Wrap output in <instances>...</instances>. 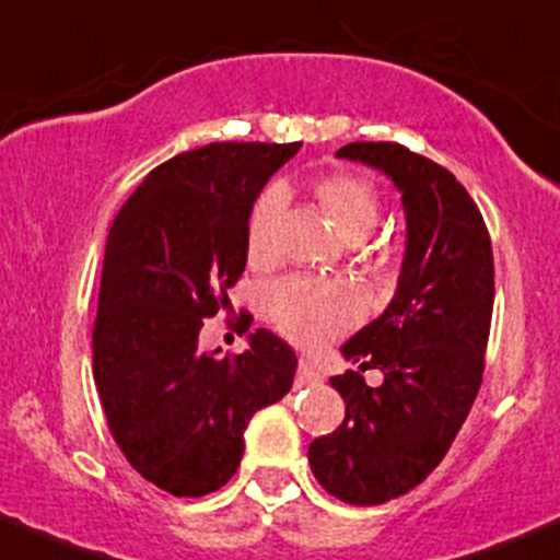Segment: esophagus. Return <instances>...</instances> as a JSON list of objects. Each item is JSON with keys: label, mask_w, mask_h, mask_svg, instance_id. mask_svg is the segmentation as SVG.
Instances as JSON below:
<instances>
[{"label": "esophagus", "mask_w": 560, "mask_h": 560, "mask_svg": "<svg viewBox=\"0 0 560 560\" xmlns=\"http://www.w3.org/2000/svg\"><path fill=\"white\" fill-rule=\"evenodd\" d=\"M322 383H324V374L318 372L311 361H300L294 385H298V388H305V385H322Z\"/></svg>", "instance_id": "esophagus-1"}]
</instances>
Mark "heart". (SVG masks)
I'll return each mask as SVG.
<instances>
[{
    "mask_svg": "<svg viewBox=\"0 0 560 560\" xmlns=\"http://www.w3.org/2000/svg\"><path fill=\"white\" fill-rule=\"evenodd\" d=\"M324 212L342 236H366L380 220V194L372 180L350 172L324 177L316 186ZM284 207V190L270 186L262 190L249 218L247 242L252 255H262L270 247L276 218ZM268 308L279 327L303 342L322 346L342 331L359 316V300L348 284H311L303 279H284L270 287Z\"/></svg>",
    "mask_w": 560,
    "mask_h": 560,
    "instance_id": "heart-1",
    "label": "heart"
}]
</instances>
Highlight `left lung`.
I'll return each mask as SVG.
<instances>
[{"label": "left lung", "instance_id": "obj_1", "mask_svg": "<svg viewBox=\"0 0 560 560\" xmlns=\"http://www.w3.org/2000/svg\"><path fill=\"white\" fill-rule=\"evenodd\" d=\"M337 156L390 177L407 214V249L388 308L340 348L359 364L329 380L346 420L313 441L308 463L337 500L383 505L435 470L476 401L494 257L476 201L450 170L398 143H348ZM366 369L384 372L377 389L360 377Z\"/></svg>", "mask_w": 560, "mask_h": 560}]
</instances>
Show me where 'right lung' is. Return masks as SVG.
I'll list each match as a JSON object with an SVG mask.
<instances>
[{"mask_svg":"<svg viewBox=\"0 0 560 560\" xmlns=\"http://www.w3.org/2000/svg\"><path fill=\"white\" fill-rule=\"evenodd\" d=\"M300 143H210L149 172L108 231L92 329L97 396L127 463L175 497L218 491L252 415L292 388L298 355L255 329L238 355L201 353V318L231 308L252 205ZM249 329V327H247Z\"/></svg>","mask_w":560,"mask_h":560,"instance_id":"add662e5","label":"right lung"}]
</instances>
